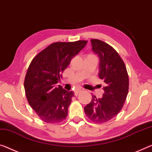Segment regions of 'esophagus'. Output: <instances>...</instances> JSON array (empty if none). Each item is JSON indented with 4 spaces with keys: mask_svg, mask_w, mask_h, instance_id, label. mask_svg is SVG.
Listing matches in <instances>:
<instances>
[{
    "mask_svg": "<svg viewBox=\"0 0 152 152\" xmlns=\"http://www.w3.org/2000/svg\"><path fill=\"white\" fill-rule=\"evenodd\" d=\"M80 91H81V89H80V88L76 89V90L74 91V95L77 96L79 94V93H80Z\"/></svg>",
    "mask_w": 152,
    "mask_h": 152,
    "instance_id": "esophagus-1",
    "label": "esophagus"
}]
</instances>
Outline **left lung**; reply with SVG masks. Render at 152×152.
<instances>
[{"instance_id": "1", "label": "left lung", "mask_w": 152, "mask_h": 152, "mask_svg": "<svg viewBox=\"0 0 152 152\" xmlns=\"http://www.w3.org/2000/svg\"><path fill=\"white\" fill-rule=\"evenodd\" d=\"M92 50L99 59V77L105 84L102 98L92 95L85 112L95 123L114 118L122 110L129 91V76L124 61L114 48L97 39H91Z\"/></svg>"}]
</instances>
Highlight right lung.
<instances>
[{"label": "right lung", "mask_w": 152, "mask_h": 152, "mask_svg": "<svg viewBox=\"0 0 152 152\" xmlns=\"http://www.w3.org/2000/svg\"><path fill=\"white\" fill-rule=\"evenodd\" d=\"M86 43V40L53 43L30 63L24 88L29 104L42 121L59 123L66 119L74 93L56 84L72 59Z\"/></svg>", "instance_id": "add662e5"}]
</instances>
